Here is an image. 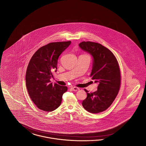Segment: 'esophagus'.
I'll use <instances>...</instances> for the list:
<instances>
[{
  "label": "esophagus",
  "mask_w": 146,
  "mask_h": 146,
  "mask_svg": "<svg viewBox=\"0 0 146 146\" xmlns=\"http://www.w3.org/2000/svg\"><path fill=\"white\" fill-rule=\"evenodd\" d=\"M71 90L72 91H78L80 90V88H78V87H74L71 88Z\"/></svg>",
  "instance_id": "esophagus-1"
}]
</instances>
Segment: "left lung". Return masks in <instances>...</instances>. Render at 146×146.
Masks as SVG:
<instances>
[{
    "mask_svg": "<svg viewBox=\"0 0 146 146\" xmlns=\"http://www.w3.org/2000/svg\"><path fill=\"white\" fill-rule=\"evenodd\" d=\"M79 46L93 56L90 77L98 84L96 92L88 93L84 89L87 96L82 104L88 112L99 113L111 105L119 93L121 79L119 65L114 54L100 43L84 41Z\"/></svg>",
    "mask_w": 146,
    "mask_h": 146,
    "instance_id": "1",
    "label": "left lung"
}]
</instances>
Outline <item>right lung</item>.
Instances as JSON below:
<instances>
[{"label": "right lung", "mask_w": 146, "mask_h": 146, "mask_svg": "<svg viewBox=\"0 0 146 146\" xmlns=\"http://www.w3.org/2000/svg\"><path fill=\"white\" fill-rule=\"evenodd\" d=\"M71 41L50 43L35 53L26 73V85L32 102L39 109L52 111L62 103L66 86L50 83L53 72L56 71L59 56L69 46Z\"/></svg>", "instance_id": "1"}]
</instances>
